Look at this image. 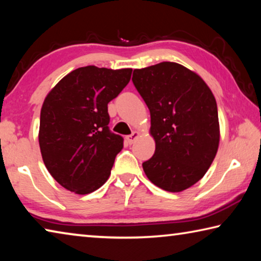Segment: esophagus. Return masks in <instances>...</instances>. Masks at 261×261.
Wrapping results in <instances>:
<instances>
[{
    "instance_id": "obj_1",
    "label": "esophagus",
    "mask_w": 261,
    "mask_h": 261,
    "mask_svg": "<svg viewBox=\"0 0 261 261\" xmlns=\"http://www.w3.org/2000/svg\"><path fill=\"white\" fill-rule=\"evenodd\" d=\"M138 136H139V134H138V132H137V131H134V132H132V134H131L130 136H127V137H126V141H127V144H129V145L134 144V141L136 140V138H137V137H138Z\"/></svg>"
}]
</instances>
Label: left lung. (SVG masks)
<instances>
[{
	"label": "left lung",
	"instance_id": "left-lung-1",
	"mask_svg": "<svg viewBox=\"0 0 261 261\" xmlns=\"http://www.w3.org/2000/svg\"><path fill=\"white\" fill-rule=\"evenodd\" d=\"M132 83L151 113L155 152L143 162L148 179L179 192L204 177L220 140L218 106L206 83L183 65L161 62L134 70Z\"/></svg>",
	"mask_w": 261,
	"mask_h": 261
}]
</instances>
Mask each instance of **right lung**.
I'll return each instance as SVG.
<instances>
[{
	"label": "right lung",
	"mask_w": 261,
	"mask_h": 261,
	"mask_svg": "<svg viewBox=\"0 0 261 261\" xmlns=\"http://www.w3.org/2000/svg\"><path fill=\"white\" fill-rule=\"evenodd\" d=\"M132 69L78 68L57 83L40 114L42 160L57 183L87 194L106 183L123 137L109 129L108 103L130 82Z\"/></svg>",
	"instance_id": "1"
}]
</instances>
